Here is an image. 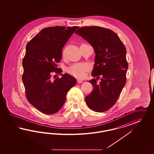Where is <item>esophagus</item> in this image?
<instances>
[{"instance_id":"esophagus-1","label":"esophagus","mask_w":154,"mask_h":154,"mask_svg":"<svg viewBox=\"0 0 154 154\" xmlns=\"http://www.w3.org/2000/svg\"><path fill=\"white\" fill-rule=\"evenodd\" d=\"M77 82L79 84H81V83L83 82V81H82V79H77Z\"/></svg>"}]
</instances>
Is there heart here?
<instances>
[{"instance_id":"heart-1","label":"heart","mask_w":154,"mask_h":154,"mask_svg":"<svg viewBox=\"0 0 154 154\" xmlns=\"http://www.w3.org/2000/svg\"><path fill=\"white\" fill-rule=\"evenodd\" d=\"M88 69V66L84 64H77L68 68V72L77 78H82L85 75V71Z\"/></svg>"}]
</instances>
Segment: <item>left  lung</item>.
I'll use <instances>...</instances> for the list:
<instances>
[{
    "label": "left lung",
    "instance_id": "obj_1",
    "mask_svg": "<svg viewBox=\"0 0 154 154\" xmlns=\"http://www.w3.org/2000/svg\"><path fill=\"white\" fill-rule=\"evenodd\" d=\"M80 35L93 46L95 53L91 75V93L85 97L89 107L97 112L107 111L116 103L126 83L128 68L125 47L116 33L99 26H84L77 30Z\"/></svg>",
    "mask_w": 154,
    "mask_h": 154
}]
</instances>
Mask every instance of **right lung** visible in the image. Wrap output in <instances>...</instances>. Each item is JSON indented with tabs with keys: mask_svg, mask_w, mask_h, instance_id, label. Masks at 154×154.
<instances>
[{
	"mask_svg": "<svg viewBox=\"0 0 154 154\" xmlns=\"http://www.w3.org/2000/svg\"><path fill=\"white\" fill-rule=\"evenodd\" d=\"M78 26L48 27L42 29L26 47L23 60L22 77L28 102L39 111L52 115L58 112L69 89L76 84L75 77L67 73L52 79L58 70L62 48Z\"/></svg>",
	"mask_w": 154,
	"mask_h": 154,
	"instance_id": "1",
	"label": "right lung"
}]
</instances>
